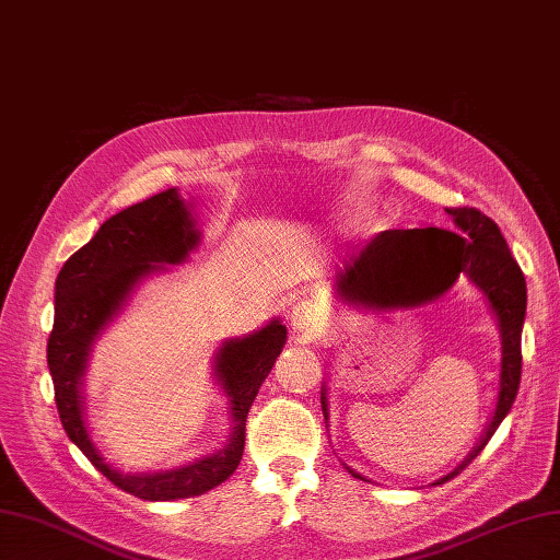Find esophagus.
Wrapping results in <instances>:
<instances>
[{"instance_id":"esophagus-1","label":"esophagus","mask_w":560,"mask_h":560,"mask_svg":"<svg viewBox=\"0 0 560 560\" xmlns=\"http://www.w3.org/2000/svg\"><path fill=\"white\" fill-rule=\"evenodd\" d=\"M290 322H292V329L296 334H313L319 322H322V313H319V306L315 301H299L296 306L292 308V315H290Z\"/></svg>"}]
</instances>
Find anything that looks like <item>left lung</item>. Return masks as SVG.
Returning a JSON list of instances; mask_svg holds the SVG:
<instances>
[{
  "label": "left lung",
  "mask_w": 560,
  "mask_h": 560,
  "mask_svg": "<svg viewBox=\"0 0 560 560\" xmlns=\"http://www.w3.org/2000/svg\"><path fill=\"white\" fill-rule=\"evenodd\" d=\"M455 231L444 229H395L371 238L336 273V294L352 306L413 308L444 296L455 280H467L486 296L500 329V387L493 416L479 444L451 474L436 483L457 477L495 434L510 413L521 383V331L525 319V278L506 247L493 219L477 208H451ZM322 413L327 411V389L322 387ZM354 479L362 474L346 467Z\"/></svg>",
  "instance_id": "obj_1"
}]
</instances>
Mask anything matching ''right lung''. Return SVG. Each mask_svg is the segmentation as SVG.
<instances>
[{
    "mask_svg": "<svg viewBox=\"0 0 560 560\" xmlns=\"http://www.w3.org/2000/svg\"><path fill=\"white\" fill-rule=\"evenodd\" d=\"M191 210L177 189L135 202L109 217L65 261L56 280V319L46 360L62 428L114 486L149 502L196 498L231 477L243 457L249 406L287 341V327L276 317L243 338H226L217 350L212 374L229 399L233 422L224 448L177 469L140 474L118 471L100 455L83 418L81 393L93 343L149 276L161 273L165 264H182L198 247L200 231Z\"/></svg>",
    "mask_w": 560,
    "mask_h": 560,
    "instance_id": "1",
    "label": "right lung"
}]
</instances>
